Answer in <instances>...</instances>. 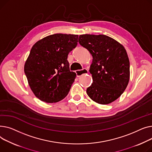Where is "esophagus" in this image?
Listing matches in <instances>:
<instances>
[{
  "label": "esophagus",
  "instance_id": "34e87169",
  "mask_svg": "<svg viewBox=\"0 0 152 152\" xmlns=\"http://www.w3.org/2000/svg\"><path fill=\"white\" fill-rule=\"evenodd\" d=\"M88 70L86 69H83L82 70H77L76 71V74H77V77H79L81 75H83V74H88Z\"/></svg>",
  "mask_w": 152,
  "mask_h": 152
}]
</instances>
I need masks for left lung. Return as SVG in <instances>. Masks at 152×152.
Returning a JSON list of instances; mask_svg holds the SVG:
<instances>
[{"label": "left lung", "instance_id": "8db88e82", "mask_svg": "<svg viewBox=\"0 0 152 152\" xmlns=\"http://www.w3.org/2000/svg\"><path fill=\"white\" fill-rule=\"evenodd\" d=\"M78 42L93 56L90 72L93 82L86 89L88 96L104 105L117 99L129 80V60L125 48L105 35H80Z\"/></svg>", "mask_w": 152, "mask_h": 152}]
</instances>
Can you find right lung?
<instances>
[{
	"instance_id": "add662e5",
	"label": "right lung",
	"mask_w": 152,
	"mask_h": 152,
	"mask_svg": "<svg viewBox=\"0 0 152 152\" xmlns=\"http://www.w3.org/2000/svg\"><path fill=\"white\" fill-rule=\"evenodd\" d=\"M78 35H48L32 47L24 65L31 90L42 101L53 103L69 93L76 74L70 72L67 56L77 45Z\"/></svg>"
}]
</instances>
